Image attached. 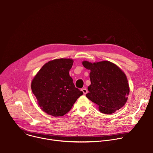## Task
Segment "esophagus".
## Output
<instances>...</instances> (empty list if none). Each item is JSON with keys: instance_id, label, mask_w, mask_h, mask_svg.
<instances>
[{"instance_id": "34e87169", "label": "esophagus", "mask_w": 153, "mask_h": 153, "mask_svg": "<svg viewBox=\"0 0 153 153\" xmlns=\"http://www.w3.org/2000/svg\"><path fill=\"white\" fill-rule=\"evenodd\" d=\"M81 90L83 93V94H86L87 93V90L86 88H82Z\"/></svg>"}]
</instances>
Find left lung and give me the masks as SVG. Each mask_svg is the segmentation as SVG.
Listing matches in <instances>:
<instances>
[{"mask_svg": "<svg viewBox=\"0 0 153 153\" xmlns=\"http://www.w3.org/2000/svg\"><path fill=\"white\" fill-rule=\"evenodd\" d=\"M82 65L90 70L91 85L86 97L99 106V110L110 114L122 108L128 100L129 86L125 74L117 65L104 60L91 63L83 61Z\"/></svg>", "mask_w": 153, "mask_h": 153, "instance_id": "1", "label": "left lung"}]
</instances>
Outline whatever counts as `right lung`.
<instances>
[{"instance_id": "right-lung-1", "label": "right lung", "mask_w": 153, "mask_h": 153, "mask_svg": "<svg viewBox=\"0 0 153 153\" xmlns=\"http://www.w3.org/2000/svg\"><path fill=\"white\" fill-rule=\"evenodd\" d=\"M72 59H57L46 63L31 82L39 106L47 114L62 116L67 113L83 92L76 88L69 71Z\"/></svg>"}]
</instances>
